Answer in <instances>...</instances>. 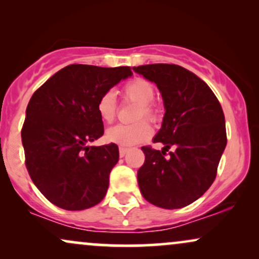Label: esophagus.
Wrapping results in <instances>:
<instances>
[{"instance_id":"1","label":"esophagus","mask_w":259,"mask_h":259,"mask_svg":"<svg viewBox=\"0 0 259 259\" xmlns=\"http://www.w3.org/2000/svg\"><path fill=\"white\" fill-rule=\"evenodd\" d=\"M127 148L126 147H119V156L120 157H124L126 154V152H127Z\"/></svg>"}]
</instances>
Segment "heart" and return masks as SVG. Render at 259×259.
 <instances>
[{"mask_svg":"<svg viewBox=\"0 0 259 259\" xmlns=\"http://www.w3.org/2000/svg\"><path fill=\"white\" fill-rule=\"evenodd\" d=\"M123 95L125 100L139 105L135 118H134L139 121L134 124H118V125L109 127L106 133V139L107 141L119 145V146H133V145L146 141L152 134L147 121L141 119L145 118L150 121L158 119V111L152 103L154 99V88L147 80L135 78L124 85ZM96 109L101 120L105 123H112L117 117L118 112L115 92L113 90L103 92L97 101Z\"/></svg>","mask_w":259,"mask_h":259,"instance_id":"b5f03b06","label":"heart"}]
</instances>
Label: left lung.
Returning <instances> with one entry per match:
<instances>
[{
    "mask_svg": "<svg viewBox=\"0 0 259 259\" xmlns=\"http://www.w3.org/2000/svg\"><path fill=\"white\" fill-rule=\"evenodd\" d=\"M154 82L164 102L162 127L153 142L162 151L144 146L145 163L138 171L145 200L165 209L189 206L209 189L225 146L227 130L222 106L210 88L177 64L134 67ZM176 151L165 157L166 151Z\"/></svg>",
    "mask_w": 259,
    "mask_h": 259,
    "instance_id": "1",
    "label": "left lung"
}]
</instances>
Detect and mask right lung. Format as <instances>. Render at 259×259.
<instances>
[{
    "label": "right lung",
    "instance_id": "right-lung-1",
    "mask_svg": "<svg viewBox=\"0 0 259 259\" xmlns=\"http://www.w3.org/2000/svg\"><path fill=\"white\" fill-rule=\"evenodd\" d=\"M130 67L70 64L31 96L22 129L25 165L50 202L67 210L96 206L106 196L119 159L115 144L89 146L103 135L97 101L132 76Z\"/></svg>",
    "mask_w": 259,
    "mask_h": 259
}]
</instances>
